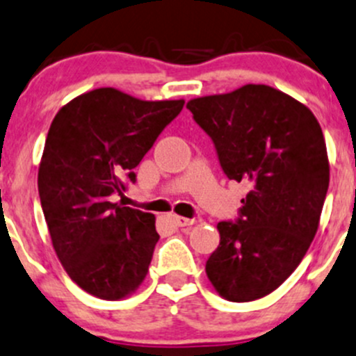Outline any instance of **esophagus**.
<instances>
[{"instance_id":"1","label":"esophagus","mask_w":356,"mask_h":356,"mask_svg":"<svg viewBox=\"0 0 356 356\" xmlns=\"http://www.w3.org/2000/svg\"><path fill=\"white\" fill-rule=\"evenodd\" d=\"M173 222L177 226H192V225H195V219H188V218H181V216H173Z\"/></svg>"}]
</instances>
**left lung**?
<instances>
[{"label": "left lung", "instance_id": "8db88e82", "mask_svg": "<svg viewBox=\"0 0 356 356\" xmlns=\"http://www.w3.org/2000/svg\"><path fill=\"white\" fill-rule=\"evenodd\" d=\"M226 177L248 185L236 222H218L219 247L205 264L216 293L252 302L277 289L305 257L329 186L324 135L314 113L262 83L190 99Z\"/></svg>", "mask_w": 356, "mask_h": 356}]
</instances>
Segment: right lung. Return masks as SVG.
<instances>
[{
    "label": "right lung",
    "instance_id": "1",
    "mask_svg": "<svg viewBox=\"0 0 356 356\" xmlns=\"http://www.w3.org/2000/svg\"><path fill=\"white\" fill-rule=\"evenodd\" d=\"M185 101H142L113 87L67 102L47 131L38 186L53 248L70 280L101 300L144 283L159 234L156 216L113 204L122 178L152 147Z\"/></svg>",
    "mask_w": 356,
    "mask_h": 356
}]
</instances>
